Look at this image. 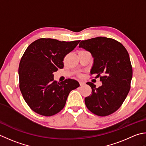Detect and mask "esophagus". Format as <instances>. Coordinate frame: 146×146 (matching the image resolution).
Segmentation results:
<instances>
[{
    "instance_id": "obj_1",
    "label": "esophagus",
    "mask_w": 146,
    "mask_h": 146,
    "mask_svg": "<svg viewBox=\"0 0 146 146\" xmlns=\"http://www.w3.org/2000/svg\"><path fill=\"white\" fill-rule=\"evenodd\" d=\"M79 84H80V86H83L85 84V82L83 81H79Z\"/></svg>"
}]
</instances>
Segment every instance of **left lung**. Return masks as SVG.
I'll list each match as a JSON object with an SVG mask.
<instances>
[{"mask_svg": "<svg viewBox=\"0 0 146 146\" xmlns=\"http://www.w3.org/2000/svg\"><path fill=\"white\" fill-rule=\"evenodd\" d=\"M79 47L89 51L94 58L91 75L100 77L102 86H91V94L85 98V104L93 113L105 117L113 113L122 105L130 91L132 67L129 53L118 41L96 37L82 40Z\"/></svg>", "mask_w": 146, "mask_h": 146, "instance_id": "left-lung-1", "label": "left lung"}]
</instances>
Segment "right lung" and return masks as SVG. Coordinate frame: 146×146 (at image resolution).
<instances>
[{"label": "right lung", "mask_w": 146, "mask_h": 146, "mask_svg": "<svg viewBox=\"0 0 146 146\" xmlns=\"http://www.w3.org/2000/svg\"><path fill=\"white\" fill-rule=\"evenodd\" d=\"M80 40L60 41L40 38L26 48L19 65V88L24 100L33 111L50 117L60 112L70 92L79 86L76 80L60 83L53 81V72L63 69V60Z\"/></svg>", "instance_id": "add662e5"}]
</instances>
